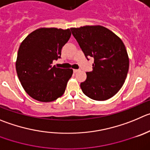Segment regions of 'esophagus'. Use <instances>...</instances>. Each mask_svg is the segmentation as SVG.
Listing matches in <instances>:
<instances>
[{"mask_svg":"<svg viewBox=\"0 0 150 150\" xmlns=\"http://www.w3.org/2000/svg\"><path fill=\"white\" fill-rule=\"evenodd\" d=\"M78 71H79V69H73V72H75V73H76V72H78Z\"/></svg>","mask_w":150,"mask_h":150,"instance_id":"34e87169","label":"esophagus"}]
</instances>
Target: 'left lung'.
<instances>
[{"label":"left lung","mask_w":150,"mask_h":150,"mask_svg":"<svg viewBox=\"0 0 150 150\" xmlns=\"http://www.w3.org/2000/svg\"><path fill=\"white\" fill-rule=\"evenodd\" d=\"M85 56L93 57V70L81 83L82 92L96 100L117 94L125 82L129 60L125 45L117 35L100 25L70 28Z\"/></svg>","instance_id":"1"}]
</instances>
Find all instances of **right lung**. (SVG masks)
<instances>
[{
    "label": "right lung",
    "instance_id": "right-lung-1",
    "mask_svg": "<svg viewBox=\"0 0 150 150\" xmlns=\"http://www.w3.org/2000/svg\"><path fill=\"white\" fill-rule=\"evenodd\" d=\"M71 36L69 29L42 27L28 35L18 49L15 67L22 86L40 102L55 100L65 92L72 69L52 66Z\"/></svg>",
    "mask_w": 150,
    "mask_h": 150
}]
</instances>
